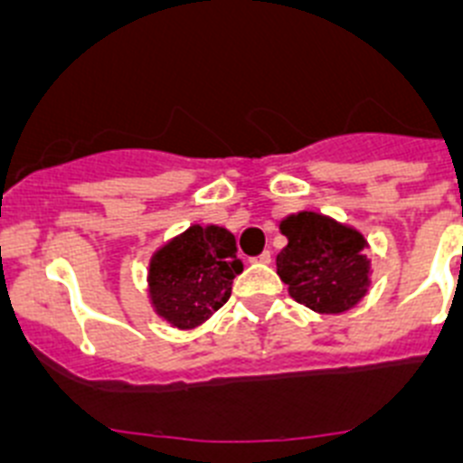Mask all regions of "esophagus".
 <instances>
[{
	"instance_id": "1",
	"label": "esophagus",
	"mask_w": 463,
	"mask_h": 463,
	"mask_svg": "<svg viewBox=\"0 0 463 463\" xmlns=\"http://www.w3.org/2000/svg\"><path fill=\"white\" fill-rule=\"evenodd\" d=\"M256 260L262 262V265H269V262H271V253H269V251H262L260 256L256 258Z\"/></svg>"
}]
</instances>
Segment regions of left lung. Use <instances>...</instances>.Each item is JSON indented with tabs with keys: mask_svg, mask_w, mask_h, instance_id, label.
I'll return each instance as SVG.
<instances>
[{
	"mask_svg": "<svg viewBox=\"0 0 463 463\" xmlns=\"http://www.w3.org/2000/svg\"><path fill=\"white\" fill-rule=\"evenodd\" d=\"M288 237L276 256V271L295 301L315 313H345L365 297L370 260L365 237L317 212H299L280 222Z\"/></svg>",
	"mask_w": 463,
	"mask_h": 463,
	"instance_id": "1",
	"label": "left lung"
}]
</instances>
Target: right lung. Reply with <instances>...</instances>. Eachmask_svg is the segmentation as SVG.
Wrapping results in <instances>:
<instances>
[{
    "mask_svg": "<svg viewBox=\"0 0 463 463\" xmlns=\"http://www.w3.org/2000/svg\"><path fill=\"white\" fill-rule=\"evenodd\" d=\"M241 269L232 232L189 226L150 258V304L175 329H194L226 304Z\"/></svg>",
    "mask_w": 463,
    "mask_h": 463,
    "instance_id": "obj_1",
    "label": "right lung"
}]
</instances>
